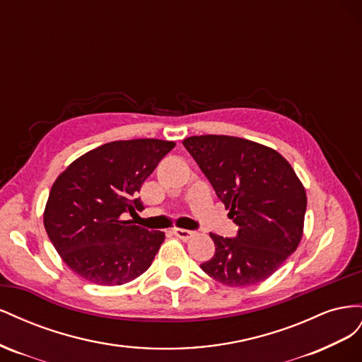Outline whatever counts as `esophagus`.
I'll list each match as a JSON object with an SVG mask.
<instances>
[{"mask_svg":"<svg viewBox=\"0 0 362 362\" xmlns=\"http://www.w3.org/2000/svg\"><path fill=\"white\" fill-rule=\"evenodd\" d=\"M172 233L178 238L184 240V242H187V240H190L194 235V231H190V229H182V228H173Z\"/></svg>","mask_w":362,"mask_h":362,"instance_id":"34e87169","label":"esophagus"}]
</instances>
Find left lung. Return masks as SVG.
<instances>
[{
	"label": "left lung",
	"instance_id": "1",
	"mask_svg": "<svg viewBox=\"0 0 362 362\" xmlns=\"http://www.w3.org/2000/svg\"><path fill=\"white\" fill-rule=\"evenodd\" d=\"M182 145L238 226L234 238L210 234L216 252L201 269L229 287L272 276L303 234L306 193L275 149L233 136H193Z\"/></svg>",
	"mask_w": 362,
	"mask_h": 362
}]
</instances>
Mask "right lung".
<instances>
[{"label": "right lung", "instance_id": "right-lung-1", "mask_svg": "<svg viewBox=\"0 0 362 362\" xmlns=\"http://www.w3.org/2000/svg\"><path fill=\"white\" fill-rule=\"evenodd\" d=\"M173 141H110L71 163L52 184L43 213L51 243L66 266L96 286H122L145 273L164 233L125 221L144 204L141 184Z\"/></svg>", "mask_w": 362, "mask_h": 362}]
</instances>
